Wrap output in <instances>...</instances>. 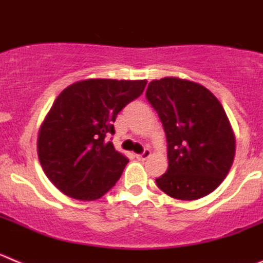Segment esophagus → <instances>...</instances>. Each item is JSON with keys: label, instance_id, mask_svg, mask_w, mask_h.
Instances as JSON below:
<instances>
[{"label": "esophagus", "instance_id": "34e87169", "mask_svg": "<svg viewBox=\"0 0 263 263\" xmlns=\"http://www.w3.org/2000/svg\"><path fill=\"white\" fill-rule=\"evenodd\" d=\"M150 155H152V152L146 148V150L142 153V154H137V159H138V160H145V159H147V158L150 157Z\"/></svg>", "mask_w": 263, "mask_h": 263}]
</instances>
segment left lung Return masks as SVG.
Returning <instances> with one entry per match:
<instances>
[{"label":"left lung","instance_id":"left-lung-1","mask_svg":"<svg viewBox=\"0 0 263 263\" xmlns=\"http://www.w3.org/2000/svg\"><path fill=\"white\" fill-rule=\"evenodd\" d=\"M146 99L157 110L167 139L168 168L158 187L179 200L215 191L233 163L236 141L224 108L203 85L178 78L153 80Z\"/></svg>","mask_w":263,"mask_h":263}]
</instances>
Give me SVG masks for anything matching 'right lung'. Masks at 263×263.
<instances>
[{"label": "right lung", "mask_w": 263, "mask_h": 263, "mask_svg": "<svg viewBox=\"0 0 263 263\" xmlns=\"http://www.w3.org/2000/svg\"><path fill=\"white\" fill-rule=\"evenodd\" d=\"M146 83L88 79L57 97L39 130L38 157L59 191L90 201L117 183L129 159L108 138L118 113L142 95Z\"/></svg>", "instance_id": "right-lung-1"}]
</instances>
